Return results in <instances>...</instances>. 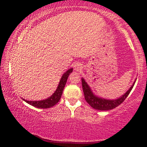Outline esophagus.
Masks as SVG:
<instances>
[{
  "label": "esophagus",
  "instance_id": "34e87169",
  "mask_svg": "<svg viewBox=\"0 0 147 147\" xmlns=\"http://www.w3.org/2000/svg\"><path fill=\"white\" fill-rule=\"evenodd\" d=\"M82 65H76V66L75 67V70L76 71H82Z\"/></svg>",
  "mask_w": 147,
  "mask_h": 147
}]
</instances>
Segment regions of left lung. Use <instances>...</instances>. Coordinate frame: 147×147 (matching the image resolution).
<instances>
[{"label":"left lung","instance_id":"8db88e82","mask_svg":"<svg viewBox=\"0 0 147 147\" xmlns=\"http://www.w3.org/2000/svg\"><path fill=\"white\" fill-rule=\"evenodd\" d=\"M135 81L134 82L133 84L129 88V90L125 94H124V95H122L116 100H108L106 99V98H102L96 96L83 78H82V84L86 101L92 108L99 110H109L117 107L118 106H119L120 104H122L125 100L126 97L128 96V94H130V91L133 88L134 84H135Z\"/></svg>","mask_w":147,"mask_h":147}]
</instances>
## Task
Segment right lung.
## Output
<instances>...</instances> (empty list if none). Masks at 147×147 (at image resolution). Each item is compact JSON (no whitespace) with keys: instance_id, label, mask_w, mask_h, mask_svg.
<instances>
[{"instance_id":"obj_1","label":"right lung","mask_w":147,"mask_h":147,"mask_svg":"<svg viewBox=\"0 0 147 147\" xmlns=\"http://www.w3.org/2000/svg\"><path fill=\"white\" fill-rule=\"evenodd\" d=\"M73 71V68H70L65 71V73L63 74L61 76V80L59 83V85L57 86V88L56 89L55 92L52 94V95L49 97L47 99L39 100V101H29V100H26L25 99L23 100L24 101L27 102L29 104H31V106H34V107L39 108H49L53 107L55 106L56 104L58 103L59 101L60 98L61 97L62 92H63V88L65 87L66 82H67V80L68 77H69V74Z\"/></svg>"}]
</instances>
